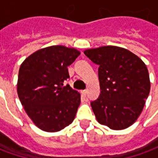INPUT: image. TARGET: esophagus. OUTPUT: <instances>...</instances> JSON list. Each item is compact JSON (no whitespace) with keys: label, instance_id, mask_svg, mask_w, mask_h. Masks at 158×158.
<instances>
[{"label":"esophagus","instance_id":"34e87169","mask_svg":"<svg viewBox=\"0 0 158 158\" xmlns=\"http://www.w3.org/2000/svg\"><path fill=\"white\" fill-rule=\"evenodd\" d=\"M87 92H88V91H87V89H85V90H82V91H81L83 96H86V95H87Z\"/></svg>","mask_w":158,"mask_h":158}]
</instances>
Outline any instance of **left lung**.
<instances>
[{"mask_svg":"<svg viewBox=\"0 0 158 158\" xmlns=\"http://www.w3.org/2000/svg\"><path fill=\"white\" fill-rule=\"evenodd\" d=\"M84 53L99 65L101 94L90 103L96 120L114 130L129 128L140 115L151 89L145 62L129 50L114 45Z\"/></svg>","mask_w":158,"mask_h":158,"instance_id":"1","label":"left lung"}]
</instances>
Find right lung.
Listing matches in <instances>:
<instances>
[{
  "mask_svg": "<svg viewBox=\"0 0 158 158\" xmlns=\"http://www.w3.org/2000/svg\"><path fill=\"white\" fill-rule=\"evenodd\" d=\"M80 55L75 48L52 45L36 51L23 62L17 91L26 113L39 129L62 130L75 118L80 94L63 83L68 67Z\"/></svg>",
  "mask_w": 158,
  "mask_h": 158,
  "instance_id": "add662e5",
  "label": "right lung"
}]
</instances>
